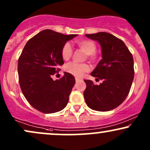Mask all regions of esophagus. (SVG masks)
Wrapping results in <instances>:
<instances>
[{
	"label": "esophagus",
	"instance_id": "esophagus-1",
	"mask_svg": "<svg viewBox=\"0 0 150 150\" xmlns=\"http://www.w3.org/2000/svg\"><path fill=\"white\" fill-rule=\"evenodd\" d=\"M81 80V79L80 78V77H75V81H76V82H79Z\"/></svg>",
	"mask_w": 150,
	"mask_h": 150
}]
</instances>
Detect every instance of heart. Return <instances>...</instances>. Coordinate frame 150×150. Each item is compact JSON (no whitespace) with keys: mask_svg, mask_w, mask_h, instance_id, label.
<instances>
[{"mask_svg":"<svg viewBox=\"0 0 150 150\" xmlns=\"http://www.w3.org/2000/svg\"><path fill=\"white\" fill-rule=\"evenodd\" d=\"M78 47L82 50L86 54L88 55V57L92 60L95 59L94 53L97 51V46L95 43L88 39H82L76 42ZM73 53V49L69 43H65L62 47L61 49V56L64 61H68L71 57ZM90 67L87 63H70L65 65V70L67 73L71 74L74 76L80 77L84 75V73L88 72Z\"/></svg>","mask_w":150,"mask_h":150,"instance_id":"b5f03b06","label":"heart"}]
</instances>
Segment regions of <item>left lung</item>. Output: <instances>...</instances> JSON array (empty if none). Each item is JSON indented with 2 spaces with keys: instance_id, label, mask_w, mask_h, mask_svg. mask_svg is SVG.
Wrapping results in <instances>:
<instances>
[{
  "instance_id": "obj_1",
  "label": "left lung",
  "mask_w": 150,
  "mask_h": 150,
  "mask_svg": "<svg viewBox=\"0 0 150 150\" xmlns=\"http://www.w3.org/2000/svg\"><path fill=\"white\" fill-rule=\"evenodd\" d=\"M100 44L102 59L91 73L100 85L85 80L86 104L98 111H108L122 104L128 95L134 78V61L124 42L107 32L85 34Z\"/></svg>"
}]
</instances>
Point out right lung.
<instances>
[{
  "label": "right lung",
  "mask_w": 150,
  "mask_h": 150,
  "mask_svg": "<svg viewBox=\"0 0 150 150\" xmlns=\"http://www.w3.org/2000/svg\"><path fill=\"white\" fill-rule=\"evenodd\" d=\"M77 36L44 30L30 39L22 50L18 65L20 88L31 106L41 112L56 113L67 106L75 77L65 72L62 78L53 80L52 75L64 63L62 47Z\"/></svg>",
  "instance_id": "1"
}]
</instances>
